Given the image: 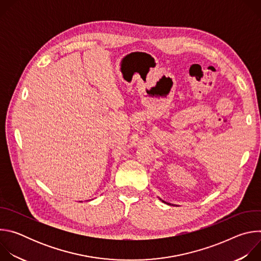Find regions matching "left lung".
Returning <instances> with one entry per match:
<instances>
[{
  "label": "left lung",
  "mask_w": 261,
  "mask_h": 261,
  "mask_svg": "<svg viewBox=\"0 0 261 261\" xmlns=\"http://www.w3.org/2000/svg\"><path fill=\"white\" fill-rule=\"evenodd\" d=\"M160 200H162V199H160ZM163 201V200H162ZM163 202H165V201H163ZM165 203H167V202H165ZM167 204H169L170 205V203H167Z\"/></svg>",
  "instance_id": "1"
}]
</instances>
